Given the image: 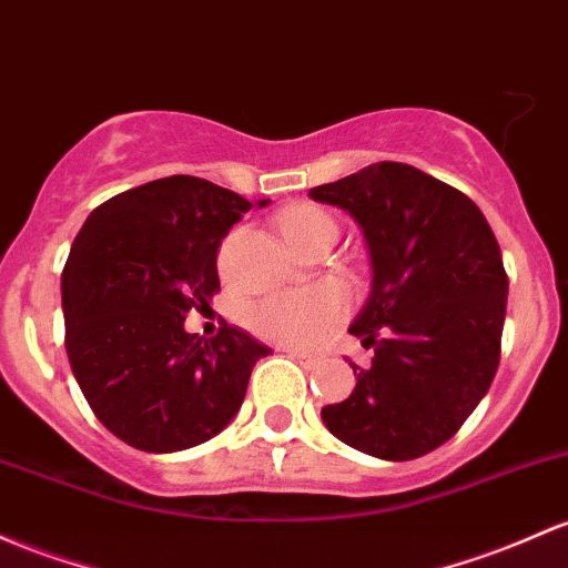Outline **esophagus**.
<instances>
[{"instance_id": "1", "label": "esophagus", "mask_w": 568, "mask_h": 568, "mask_svg": "<svg viewBox=\"0 0 568 568\" xmlns=\"http://www.w3.org/2000/svg\"><path fill=\"white\" fill-rule=\"evenodd\" d=\"M283 353L288 355V358H294L298 366H304V369H313V366L317 364V355L315 353H304V351H291V347H283Z\"/></svg>"}]
</instances>
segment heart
Listing matches in <instances>:
<instances>
[{
	"instance_id": "b5f03b06",
	"label": "heart",
	"mask_w": 568,
	"mask_h": 568,
	"mask_svg": "<svg viewBox=\"0 0 568 568\" xmlns=\"http://www.w3.org/2000/svg\"><path fill=\"white\" fill-rule=\"evenodd\" d=\"M280 229L291 245L307 253L310 247L336 240V221L326 210L302 204L280 215ZM347 313V294L336 283H317L313 288L274 294L247 307L245 323L258 339L291 351L321 345Z\"/></svg>"
}]
</instances>
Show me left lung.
<instances>
[{
    "label": "left lung",
    "mask_w": 568,
    "mask_h": 568,
    "mask_svg": "<svg viewBox=\"0 0 568 568\" xmlns=\"http://www.w3.org/2000/svg\"><path fill=\"white\" fill-rule=\"evenodd\" d=\"M310 196L361 223L375 270L351 326L372 361H351L353 394L323 423L366 456H426L475 413L501 358L509 277L494 229L466 193L398 161Z\"/></svg>",
    "instance_id": "left-lung-1"
}]
</instances>
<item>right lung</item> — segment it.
Here are the masks:
<instances>
[{
  "mask_svg": "<svg viewBox=\"0 0 568 568\" xmlns=\"http://www.w3.org/2000/svg\"><path fill=\"white\" fill-rule=\"evenodd\" d=\"M251 207L210 180L172 174L99 204L74 236L61 272L72 375L102 426L136 450L213 439L272 353L226 321L210 339L183 328L221 291V240Z\"/></svg>",
  "mask_w": 568,
  "mask_h": 568,
  "instance_id": "obj_1",
  "label": "right lung"
}]
</instances>
